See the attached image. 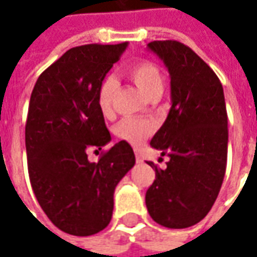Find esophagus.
Here are the masks:
<instances>
[{
    "mask_svg": "<svg viewBox=\"0 0 257 257\" xmlns=\"http://www.w3.org/2000/svg\"><path fill=\"white\" fill-rule=\"evenodd\" d=\"M134 153H136V162H137V163H142V162H143V157H142L140 152H139V150H136Z\"/></svg>",
    "mask_w": 257,
    "mask_h": 257,
    "instance_id": "obj_1",
    "label": "esophagus"
}]
</instances>
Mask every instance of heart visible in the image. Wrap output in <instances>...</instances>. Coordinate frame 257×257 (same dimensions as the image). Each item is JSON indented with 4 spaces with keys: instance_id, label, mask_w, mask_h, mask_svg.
<instances>
[{
    "instance_id": "obj_1",
    "label": "heart",
    "mask_w": 257,
    "mask_h": 257,
    "mask_svg": "<svg viewBox=\"0 0 257 257\" xmlns=\"http://www.w3.org/2000/svg\"><path fill=\"white\" fill-rule=\"evenodd\" d=\"M127 74L149 98H153L163 91V75L160 70L150 61L140 60L127 67ZM117 88V81L113 75L101 80L97 90V105L104 117L113 115V97ZM154 133V124L144 118L128 117L114 127V134L127 143L139 146Z\"/></svg>"
}]
</instances>
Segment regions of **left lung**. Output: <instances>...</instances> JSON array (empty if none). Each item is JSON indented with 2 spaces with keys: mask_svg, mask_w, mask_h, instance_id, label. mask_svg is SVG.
<instances>
[{
  "mask_svg": "<svg viewBox=\"0 0 257 257\" xmlns=\"http://www.w3.org/2000/svg\"><path fill=\"white\" fill-rule=\"evenodd\" d=\"M149 48L170 73L172 108L152 147L169 156L146 192L154 222L184 229L210 212L222 187L227 162V111L219 77L190 47L174 40L152 41Z\"/></svg>",
  "mask_w": 257,
  "mask_h": 257,
  "instance_id": "8db88e82",
  "label": "left lung"
}]
</instances>
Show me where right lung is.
Returning a JSON list of instances; mask_svg holds the SVG:
<instances>
[{
	"instance_id": "1",
	"label": "right lung",
	"mask_w": 257,
	"mask_h": 257,
	"mask_svg": "<svg viewBox=\"0 0 257 257\" xmlns=\"http://www.w3.org/2000/svg\"><path fill=\"white\" fill-rule=\"evenodd\" d=\"M127 43L87 44L61 55L38 77L25 123L28 176L47 217L60 230L90 236L108 226L114 190L136 163L133 149L111 140L97 105V90Z\"/></svg>"
}]
</instances>
